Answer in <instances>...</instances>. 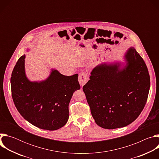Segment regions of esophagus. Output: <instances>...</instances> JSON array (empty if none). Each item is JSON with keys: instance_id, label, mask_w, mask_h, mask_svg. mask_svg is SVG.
Returning <instances> with one entry per match:
<instances>
[{"instance_id": "1", "label": "esophagus", "mask_w": 159, "mask_h": 159, "mask_svg": "<svg viewBox=\"0 0 159 159\" xmlns=\"http://www.w3.org/2000/svg\"><path fill=\"white\" fill-rule=\"evenodd\" d=\"M88 81L87 75L84 73H81L79 75V82L80 85L82 87L84 86Z\"/></svg>"}]
</instances>
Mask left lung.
Segmentation results:
<instances>
[{"label": "left lung", "instance_id": "1", "mask_svg": "<svg viewBox=\"0 0 159 159\" xmlns=\"http://www.w3.org/2000/svg\"><path fill=\"white\" fill-rule=\"evenodd\" d=\"M150 85L144 60L130 47L123 61L97 65L83 90L96 123L111 129L126 126L139 117L145 106Z\"/></svg>", "mask_w": 159, "mask_h": 159}]
</instances>
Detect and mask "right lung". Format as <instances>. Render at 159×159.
<instances>
[{"mask_svg":"<svg viewBox=\"0 0 159 159\" xmlns=\"http://www.w3.org/2000/svg\"><path fill=\"white\" fill-rule=\"evenodd\" d=\"M25 58V55L19 58L11 75L14 103L21 116L33 125L57 130L69 120V102L74 93L80 89L78 74L66 76L52 69L46 79L31 81L26 74Z\"/></svg>","mask_w":159,"mask_h":159,"instance_id":"obj_1","label":"right lung"}]
</instances>
